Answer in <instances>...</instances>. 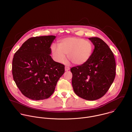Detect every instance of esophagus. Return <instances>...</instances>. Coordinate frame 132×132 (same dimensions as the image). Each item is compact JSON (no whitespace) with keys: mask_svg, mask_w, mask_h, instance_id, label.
Here are the masks:
<instances>
[{"mask_svg":"<svg viewBox=\"0 0 132 132\" xmlns=\"http://www.w3.org/2000/svg\"><path fill=\"white\" fill-rule=\"evenodd\" d=\"M70 68L68 67H67V66H66V67H65V71H68L70 70Z\"/></svg>","mask_w":132,"mask_h":132,"instance_id":"obj_1","label":"esophagus"}]
</instances>
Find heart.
<instances>
[{
  "label": "heart",
  "instance_id": "obj_1",
  "mask_svg": "<svg viewBox=\"0 0 132 132\" xmlns=\"http://www.w3.org/2000/svg\"><path fill=\"white\" fill-rule=\"evenodd\" d=\"M93 51L92 43L88 40L78 37L65 38L61 40L58 47L53 46L51 49L54 59L58 62L64 63L67 56L73 63L82 65L90 58Z\"/></svg>",
  "mask_w": 132,
  "mask_h": 132
}]
</instances>
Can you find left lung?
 I'll return each instance as SVG.
<instances>
[{
  "label": "left lung",
  "mask_w": 132,
  "mask_h": 132,
  "mask_svg": "<svg viewBox=\"0 0 132 132\" xmlns=\"http://www.w3.org/2000/svg\"><path fill=\"white\" fill-rule=\"evenodd\" d=\"M94 45L93 53L84 64L73 67L72 86L76 94L89 101L103 96L110 88L116 74L113 52L102 39L89 38Z\"/></svg>",
  "instance_id": "8db88e82"
}]
</instances>
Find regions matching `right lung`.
Returning a JSON list of instances; mask_svg holds the SVG:
<instances>
[{
  "label": "right lung",
  "instance_id": "1",
  "mask_svg": "<svg viewBox=\"0 0 132 132\" xmlns=\"http://www.w3.org/2000/svg\"><path fill=\"white\" fill-rule=\"evenodd\" d=\"M54 36L29 38L15 53L13 79L21 93L33 100L49 98L64 73V65L54 61L50 46Z\"/></svg>",
  "mask_w": 132,
  "mask_h": 132
}]
</instances>
